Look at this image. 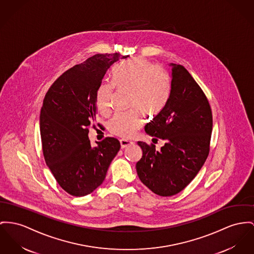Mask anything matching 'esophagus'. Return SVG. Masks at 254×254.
<instances>
[{
    "mask_svg": "<svg viewBox=\"0 0 254 254\" xmlns=\"http://www.w3.org/2000/svg\"><path fill=\"white\" fill-rule=\"evenodd\" d=\"M131 144H133V141H130L128 139H120V145H121L122 149L130 146Z\"/></svg>",
    "mask_w": 254,
    "mask_h": 254,
    "instance_id": "1",
    "label": "esophagus"
}]
</instances>
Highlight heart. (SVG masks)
<instances>
[{
  "mask_svg": "<svg viewBox=\"0 0 254 254\" xmlns=\"http://www.w3.org/2000/svg\"><path fill=\"white\" fill-rule=\"evenodd\" d=\"M115 86L128 90L130 112L117 113L109 121V130L115 135L130 137L141 127L140 111L148 117L157 116L169 100L170 85L163 68L145 59H134L118 64L113 70V83L103 82L96 89L95 104L102 115L112 109ZM139 110H137V109Z\"/></svg>",
  "mask_w": 254,
  "mask_h": 254,
  "instance_id": "obj_1",
  "label": "heart"
}]
</instances>
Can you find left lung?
<instances>
[{
    "label": "left lung",
    "mask_w": 254,
    "mask_h": 254,
    "mask_svg": "<svg viewBox=\"0 0 254 254\" xmlns=\"http://www.w3.org/2000/svg\"><path fill=\"white\" fill-rule=\"evenodd\" d=\"M171 83L165 108L144 127L166 141L161 150L137 141L142 157L135 169L140 181L161 196L184 190L202 168L210 151L213 117L202 89L186 68L170 64Z\"/></svg>",
    "instance_id": "1"
}]
</instances>
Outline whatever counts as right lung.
I'll return each instance as SVG.
<instances>
[{"instance_id":"obj_1","label":"right lung","mask_w":254,"mask_h":254,"mask_svg":"<svg viewBox=\"0 0 254 254\" xmlns=\"http://www.w3.org/2000/svg\"><path fill=\"white\" fill-rule=\"evenodd\" d=\"M126 56L97 54L68 69L47 91L40 112V135L46 165L66 192L84 196L105 180L120 149L115 137L92 147L88 127L97 115L95 92L108 69Z\"/></svg>"}]
</instances>
